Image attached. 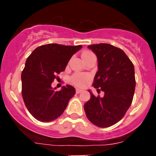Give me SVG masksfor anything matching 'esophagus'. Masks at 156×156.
I'll return each mask as SVG.
<instances>
[{
	"label": "esophagus",
	"mask_w": 156,
	"mask_h": 156,
	"mask_svg": "<svg viewBox=\"0 0 156 156\" xmlns=\"http://www.w3.org/2000/svg\"><path fill=\"white\" fill-rule=\"evenodd\" d=\"M81 92H82V90H80V89H78V88H77V89H76V94H80V93H81Z\"/></svg>",
	"instance_id": "esophagus-1"
}]
</instances>
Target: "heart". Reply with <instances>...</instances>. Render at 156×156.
<instances>
[{
	"mask_svg": "<svg viewBox=\"0 0 156 156\" xmlns=\"http://www.w3.org/2000/svg\"><path fill=\"white\" fill-rule=\"evenodd\" d=\"M90 54L92 53L90 51H84L82 54V58L88 55H90ZM89 80H90L89 75L83 73H74L70 77V82L76 87H84Z\"/></svg>",
	"mask_w": 156,
	"mask_h": 156,
	"instance_id": "1",
	"label": "heart"
}]
</instances>
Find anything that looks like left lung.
Here are the masks:
<instances>
[{"instance_id": "left-lung-1", "label": "left lung", "mask_w": 156, "mask_h": 156, "mask_svg": "<svg viewBox=\"0 0 156 156\" xmlns=\"http://www.w3.org/2000/svg\"><path fill=\"white\" fill-rule=\"evenodd\" d=\"M87 48L97 55L98 64L92 85L105 94L103 98L95 97L90 92V99L84 105L85 113L95 126L108 127L121 120L131 105L136 86L134 67L123 51L109 44Z\"/></svg>"}]
</instances>
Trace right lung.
<instances>
[{
  "label": "right lung",
  "instance_id": "obj_1",
  "mask_svg": "<svg viewBox=\"0 0 156 156\" xmlns=\"http://www.w3.org/2000/svg\"><path fill=\"white\" fill-rule=\"evenodd\" d=\"M81 48L48 44L37 48L27 58L21 76L22 95L28 111L37 120L50 122L58 118L74 96L75 88L71 85L57 91L51 83Z\"/></svg>",
  "mask_w": 156,
  "mask_h": 156
}]
</instances>
